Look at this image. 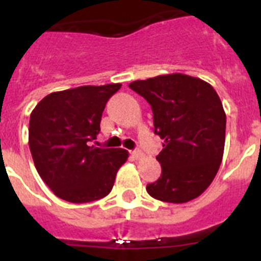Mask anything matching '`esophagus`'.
Instances as JSON below:
<instances>
[{"label":"esophagus","instance_id":"34e87169","mask_svg":"<svg viewBox=\"0 0 261 261\" xmlns=\"http://www.w3.org/2000/svg\"><path fill=\"white\" fill-rule=\"evenodd\" d=\"M130 154H132L133 158H136V159H141L142 156H144V153H142V151L140 150V149H137V150L130 151Z\"/></svg>","mask_w":261,"mask_h":261}]
</instances>
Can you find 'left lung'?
I'll return each instance as SVG.
<instances>
[{"label":"left lung","mask_w":261,"mask_h":261,"mask_svg":"<svg viewBox=\"0 0 261 261\" xmlns=\"http://www.w3.org/2000/svg\"><path fill=\"white\" fill-rule=\"evenodd\" d=\"M129 87L151 106L162 175L147 184L156 200L183 204L213 181L225 149L226 114L216 90L200 78L172 73L135 81Z\"/></svg>","instance_id":"1"}]
</instances>
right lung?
I'll return each instance as SVG.
<instances>
[{
	"instance_id": "1",
	"label": "right lung",
	"mask_w": 261,
	"mask_h": 261,
	"mask_svg": "<svg viewBox=\"0 0 261 261\" xmlns=\"http://www.w3.org/2000/svg\"><path fill=\"white\" fill-rule=\"evenodd\" d=\"M121 87L81 86L50 93L32 110L29 145L39 175L52 192L69 202L103 199L111 192L124 149L91 145L100 130L108 99Z\"/></svg>"
}]
</instances>
